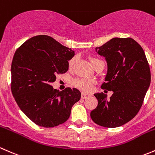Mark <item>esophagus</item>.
Masks as SVG:
<instances>
[{"label": "esophagus", "instance_id": "34e87169", "mask_svg": "<svg viewBox=\"0 0 155 155\" xmlns=\"http://www.w3.org/2000/svg\"><path fill=\"white\" fill-rule=\"evenodd\" d=\"M89 96H90V95L87 94V93H83L82 94H81V98H82V99H86V98L88 97Z\"/></svg>", "mask_w": 155, "mask_h": 155}]
</instances>
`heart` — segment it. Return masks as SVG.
Masks as SVG:
<instances>
[{"label": "heart", "mask_w": 155, "mask_h": 155, "mask_svg": "<svg viewBox=\"0 0 155 155\" xmlns=\"http://www.w3.org/2000/svg\"><path fill=\"white\" fill-rule=\"evenodd\" d=\"M75 62V57H73L72 59H71L68 61V66H69L70 68H73ZM99 62H101V60L99 59H96V58H93V59H91V64L92 65H93V67H94ZM74 84L76 87H78L80 90H83V91L88 92L90 91V90H91L92 87H93V81H91V80L85 79V78H81V79L75 80V81H74Z\"/></svg>", "instance_id": "b5f03b06"}]
</instances>
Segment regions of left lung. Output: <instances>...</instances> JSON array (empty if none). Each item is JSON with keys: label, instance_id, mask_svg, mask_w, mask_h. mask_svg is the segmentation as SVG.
Returning a JSON list of instances; mask_svg holds the SVG:
<instances>
[{"label": "left lung", "instance_id": "obj_1", "mask_svg": "<svg viewBox=\"0 0 155 155\" xmlns=\"http://www.w3.org/2000/svg\"><path fill=\"white\" fill-rule=\"evenodd\" d=\"M108 71L101 88L113 91L110 99L95 93L98 105L90 112L93 122L108 128L118 127L137 114L151 83V71L145 52L130 38H114L99 47Z\"/></svg>", "mask_w": 155, "mask_h": 155}]
</instances>
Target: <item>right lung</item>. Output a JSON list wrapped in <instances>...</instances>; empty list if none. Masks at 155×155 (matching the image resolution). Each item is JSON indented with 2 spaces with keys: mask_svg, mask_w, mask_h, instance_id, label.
Here are the masks:
<instances>
[{
  "mask_svg": "<svg viewBox=\"0 0 155 155\" xmlns=\"http://www.w3.org/2000/svg\"><path fill=\"white\" fill-rule=\"evenodd\" d=\"M74 51L47 35L27 40L16 50L11 65V91L22 112L37 125L53 127L70 117L81 93L76 88L55 90L50 84L68 70Z\"/></svg>",
  "mask_w": 155,
  "mask_h": 155,
  "instance_id": "right-lung-1",
  "label": "right lung"
}]
</instances>
